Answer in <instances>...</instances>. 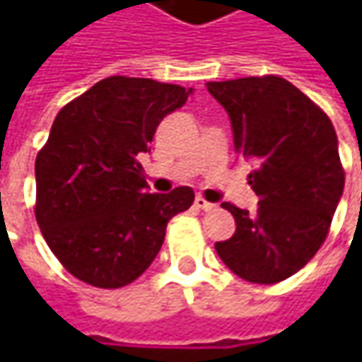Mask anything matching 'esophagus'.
I'll use <instances>...</instances> for the list:
<instances>
[{"instance_id": "34e87169", "label": "esophagus", "mask_w": 362, "mask_h": 362, "mask_svg": "<svg viewBox=\"0 0 362 362\" xmlns=\"http://www.w3.org/2000/svg\"><path fill=\"white\" fill-rule=\"evenodd\" d=\"M193 205H195L197 209H203V211H211V209L216 207V203H209L207 199H203L202 195H197V197H195Z\"/></svg>"}]
</instances>
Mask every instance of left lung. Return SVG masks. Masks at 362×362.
I'll return each instance as SVG.
<instances>
[{
  "instance_id": "left-lung-1",
  "label": "left lung",
  "mask_w": 362,
  "mask_h": 362,
  "mask_svg": "<svg viewBox=\"0 0 362 362\" xmlns=\"http://www.w3.org/2000/svg\"><path fill=\"white\" fill-rule=\"evenodd\" d=\"M207 90L230 115L235 153L256 165L247 179L259 197L254 214L221 203L235 233L216 243L217 256L245 282H282L320 250L341 202L334 127L280 76L207 82Z\"/></svg>"
}]
</instances>
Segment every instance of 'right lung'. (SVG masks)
<instances>
[{"label":"right lung","instance_id":"right-lung-1","mask_svg":"<svg viewBox=\"0 0 362 362\" xmlns=\"http://www.w3.org/2000/svg\"><path fill=\"white\" fill-rule=\"evenodd\" d=\"M191 92L151 78L108 76L58 112L35 157V219L78 280L131 284L159 254L169 219L191 207V187L148 193L136 160Z\"/></svg>","mask_w":362,"mask_h":362}]
</instances>
